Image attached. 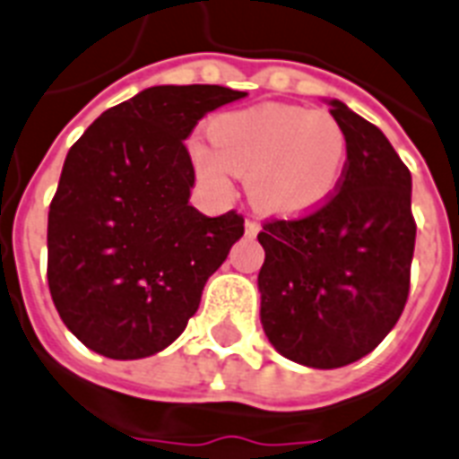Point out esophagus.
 <instances>
[{"label": "esophagus", "instance_id": "obj_1", "mask_svg": "<svg viewBox=\"0 0 459 459\" xmlns=\"http://www.w3.org/2000/svg\"><path fill=\"white\" fill-rule=\"evenodd\" d=\"M258 232H260V222H258V220L248 218L247 220V234H248V237H255V234H258Z\"/></svg>", "mask_w": 459, "mask_h": 459}]
</instances>
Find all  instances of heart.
Instances as JSON below:
<instances>
[{
    "instance_id": "heart-1",
    "label": "heart",
    "mask_w": 459,
    "mask_h": 459,
    "mask_svg": "<svg viewBox=\"0 0 459 459\" xmlns=\"http://www.w3.org/2000/svg\"><path fill=\"white\" fill-rule=\"evenodd\" d=\"M211 144H189L204 185L227 192L248 172L253 204L274 215H300L336 192L348 163V137L327 111L255 106L222 113L211 123Z\"/></svg>"
}]
</instances>
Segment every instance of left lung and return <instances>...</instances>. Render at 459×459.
<instances>
[{
  "label": "left lung",
  "mask_w": 459,
  "mask_h": 459,
  "mask_svg": "<svg viewBox=\"0 0 459 459\" xmlns=\"http://www.w3.org/2000/svg\"><path fill=\"white\" fill-rule=\"evenodd\" d=\"M329 106L348 137L336 194L303 218L265 220L258 234L263 329L284 358L315 369L360 360L395 327L417 234L408 166L379 127L336 99Z\"/></svg>",
  "instance_id": "8db88e82"
}]
</instances>
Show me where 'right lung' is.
<instances>
[{
	"label": "right lung",
	"mask_w": 459,
	"mask_h": 459,
	"mask_svg": "<svg viewBox=\"0 0 459 459\" xmlns=\"http://www.w3.org/2000/svg\"><path fill=\"white\" fill-rule=\"evenodd\" d=\"M244 97L220 84L149 87L71 146L49 206L47 280L64 325L94 353L137 360L170 346L244 234L237 211L189 206L185 146L208 111Z\"/></svg>",
	"instance_id": "obj_1"
}]
</instances>
